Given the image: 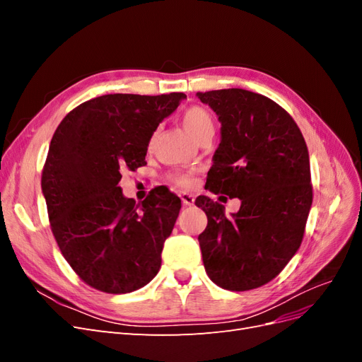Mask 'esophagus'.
Wrapping results in <instances>:
<instances>
[{
    "instance_id": "obj_1",
    "label": "esophagus",
    "mask_w": 362,
    "mask_h": 362,
    "mask_svg": "<svg viewBox=\"0 0 362 362\" xmlns=\"http://www.w3.org/2000/svg\"><path fill=\"white\" fill-rule=\"evenodd\" d=\"M180 198H181V201H182V204L185 205V206H190V205H193L194 204V198H193V194H190V193H181L180 194Z\"/></svg>"
}]
</instances>
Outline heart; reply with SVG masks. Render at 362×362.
Segmentation results:
<instances>
[{
	"instance_id": "heart-1",
	"label": "heart",
	"mask_w": 362,
	"mask_h": 362,
	"mask_svg": "<svg viewBox=\"0 0 362 362\" xmlns=\"http://www.w3.org/2000/svg\"><path fill=\"white\" fill-rule=\"evenodd\" d=\"M181 124L184 129L196 140L201 141L206 137H213L214 129H216V122L213 115L206 110L204 107L199 105H193L189 107L181 115ZM157 134L154 133L149 140V145H154ZM172 180L175 184H178L180 187H190L193 184V173L192 172H185V170H178L172 173Z\"/></svg>"
}]
</instances>
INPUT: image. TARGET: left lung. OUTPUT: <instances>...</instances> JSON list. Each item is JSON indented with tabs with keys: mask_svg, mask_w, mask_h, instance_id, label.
Returning a JSON list of instances; mask_svg holds the SVG:
<instances>
[{
	"mask_svg": "<svg viewBox=\"0 0 362 362\" xmlns=\"http://www.w3.org/2000/svg\"><path fill=\"white\" fill-rule=\"evenodd\" d=\"M218 116L221 144L205 189L242 201L231 217L208 196L198 237L206 275L246 291L276 278L298 252L313 204L310 156L293 117L270 98L245 89L198 92Z\"/></svg>",
	"mask_w": 362,
	"mask_h": 362,
	"instance_id": "8db88e82",
	"label": "left lung"
}]
</instances>
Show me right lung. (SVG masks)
<instances>
[{
    "mask_svg": "<svg viewBox=\"0 0 362 362\" xmlns=\"http://www.w3.org/2000/svg\"><path fill=\"white\" fill-rule=\"evenodd\" d=\"M184 93H113L75 107L51 139L42 170L51 231L76 275L112 294L154 279L180 214L168 187L136 205L119 187L122 170L145 166L149 140Z\"/></svg>",
    "mask_w": 362,
    "mask_h": 362,
    "instance_id": "1",
    "label": "right lung"
}]
</instances>
